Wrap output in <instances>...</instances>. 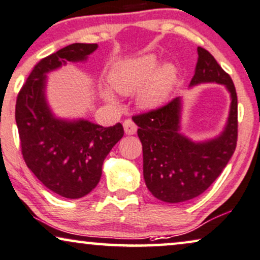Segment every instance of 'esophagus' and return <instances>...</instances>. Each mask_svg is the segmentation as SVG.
Here are the masks:
<instances>
[{
  "instance_id": "1",
  "label": "esophagus",
  "mask_w": 260,
  "mask_h": 260,
  "mask_svg": "<svg viewBox=\"0 0 260 260\" xmlns=\"http://www.w3.org/2000/svg\"><path fill=\"white\" fill-rule=\"evenodd\" d=\"M123 129H124V133H126L127 136H133V134L137 133L138 127L132 120L127 119L123 121Z\"/></svg>"
}]
</instances>
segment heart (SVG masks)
Wrapping results in <instances>:
<instances>
[{"instance_id":"b5f03b06","label":"heart","mask_w":260,"mask_h":260,"mask_svg":"<svg viewBox=\"0 0 260 260\" xmlns=\"http://www.w3.org/2000/svg\"><path fill=\"white\" fill-rule=\"evenodd\" d=\"M160 65L157 54L146 53L123 59L114 65L109 75L110 84L121 95H132L139 91L137 102L141 108L152 109L161 106L177 83L178 72L174 64ZM107 99L114 100L112 91L106 90Z\"/></svg>"}]
</instances>
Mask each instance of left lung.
<instances>
[{
    "label": "left lung",
    "instance_id": "left-lung-1",
    "mask_svg": "<svg viewBox=\"0 0 260 260\" xmlns=\"http://www.w3.org/2000/svg\"><path fill=\"white\" fill-rule=\"evenodd\" d=\"M197 53L190 86L219 83L231 94L230 116L219 137L193 143L179 133L181 98L133 116L143 144L145 183L152 195L169 203L185 202L205 192L226 168L237 147L238 98L233 81L208 51L197 47Z\"/></svg>",
    "mask_w": 260,
    "mask_h": 260
}]
</instances>
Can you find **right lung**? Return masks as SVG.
I'll use <instances>...</instances> for the list:
<instances>
[{"mask_svg": "<svg viewBox=\"0 0 260 260\" xmlns=\"http://www.w3.org/2000/svg\"><path fill=\"white\" fill-rule=\"evenodd\" d=\"M96 48L98 44H71L43 58L16 99L15 120L26 165L47 189L72 200L99 184L103 161L122 138L123 127L55 117L45 98L46 74L70 61L86 60Z\"/></svg>", "mask_w": 260, "mask_h": 260, "instance_id": "1", "label": "right lung"}]
</instances>
